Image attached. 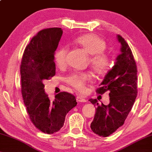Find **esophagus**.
I'll return each mask as SVG.
<instances>
[{
	"label": "esophagus",
	"instance_id": "34e87169",
	"mask_svg": "<svg viewBox=\"0 0 152 152\" xmlns=\"http://www.w3.org/2000/svg\"><path fill=\"white\" fill-rule=\"evenodd\" d=\"M77 101L79 102H84L86 101V100L83 96H77Z\"/></svg>",
	"mask_w": 152,
	"mask_h": 152
}]
</instances>
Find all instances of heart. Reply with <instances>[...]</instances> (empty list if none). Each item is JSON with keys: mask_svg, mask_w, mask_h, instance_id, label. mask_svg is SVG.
I'll use <instances>...</instances> for the list:
<instances>
[{"mask_svg": "<svg viewBox=\"0 0 152 152\" xmlns=\"http://www.w3.org/2000/svg\"><path fill=\"white\" fill-rule=\"evenodd\" d=\"M77 45L83 48L90 54L89 64L94 73L98 75H103L109 71L111 59L104 52L107 43L104 40L96 34L90 33L79 36L74 40ZM67 48L61 47L53 54V61L58 68H64L66 64ZM92 79L90 72L73 73L65 77V82L78 91L85 89L86 84Z\"/></svg>", "mask_w": 152, "mask_h": 152, "instance_id": "obj_1", "label": "heart"}]
</instances>
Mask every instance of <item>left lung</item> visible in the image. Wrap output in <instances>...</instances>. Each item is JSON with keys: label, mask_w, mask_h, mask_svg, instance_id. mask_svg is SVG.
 Wrapping results in <instances>:
<instances>
[{"label": "left lung", "mask_w": 152, "mask_h": 152, "mask_svg": "<svg viewBox=\"0 0 152 152\" xmlns=\"http://www.w3.org/2000/svg\"><path fill=\"white\" fill-rule=\"evenodd\" d=\"M118 39L122 45V53L96 91L101 95L109 92L110 102L104 105L99 104L96 99L89 100L97 106L91 130L103 137L113 134L124 124L137 95V68L134 56L124 39L120 34Z\"/></svg>", "instance_id": "left-lung-1"}]
</instances>
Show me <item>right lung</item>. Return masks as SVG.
Listing matches in <instances>:
<instances>
[{
    "label": "right lung",
    "mask_w": 152,
    "mask_h": 152,
    "mask_svg": "<svg viewBox=\"0 0 152 152\" xmlns=\"http://www.w3.org/2000/svg\"><path fill=\"white\" fill-rule=\"evenodd\" d=\"M62 35L61 28L40 30L26 47L21 61V91L27 113L45 134L60 130L65 116L77 105L75 96L69 92H60L51 100L44 92L43 81L56 75L53 54Z\"/></svg>",
    "instance_id": "right-lung-1"
}]
</instances>
